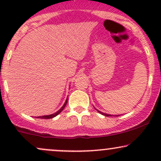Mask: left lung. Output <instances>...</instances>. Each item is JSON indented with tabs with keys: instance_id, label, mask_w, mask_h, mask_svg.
I'll return each mask as SVG.
<instances>
[{
	"instance_id": "left-lung-1",
	"label": "left lung",
	"mask_w": 161,
	"mask_h": 161,
	"mask_svg": "<svg viewBox=\"0 0 161 161\" xmlns=\"http://www.w3.org/2000/svg\"><path fill=\"white\" fill-rule=\"evenodd\" d=\"M97 111H98L100 114H103V115H104V116H112L111 115H109V114H104V113H102V112H101V111H99V110H97ZM118 116L117 115L116 116Z\"/></svg>"
}]
</instances>
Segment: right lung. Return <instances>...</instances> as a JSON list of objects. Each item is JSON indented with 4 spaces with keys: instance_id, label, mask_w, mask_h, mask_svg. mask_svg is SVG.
Returning a JSON list of instances; mask_svg holds the SVG:
<instances>
[{
    "instance_id": "add662e5",
    "label": "right lung",
    "mask_w": 161,
    "mask_h": 161,
    "mask_svg": "<svg viewBox=\"0 0 161 161\" xmlns=\"http://www.w3.org/2000/svg\"><path fill=\"white\" fill-rule=\"evenodd\" d=\"M67 100H68V98L66 100V102L64 103V104L63 105L62 108H60V110H58V111H57L56 113H54V114H51V115H47V116H38V117H37V118H41V119H51V118L54 117V116H56L57 115H58V114H60V113L63 110H64V108H65V106L66 105V104H67Z\"/></svg>"
}]
</instances>
